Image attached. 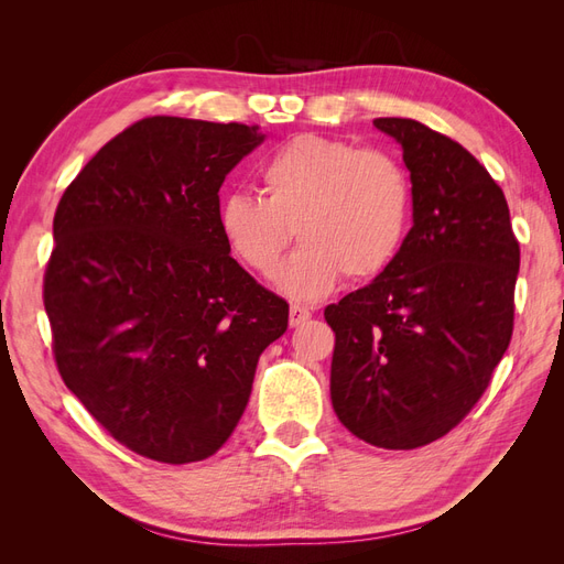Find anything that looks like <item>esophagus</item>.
Returning <instances> with one entry per match:
<instances>
[{
	"label": "esophagus",
	"mask_w": 564,
	"mask_h": 564,
	"mask_svg": "<svg viewBox=\"0 0 564 564\" xmlns=\"http://www.w3.org/2000/svg\"><path fill=\"white\" fill-rule=\"evenodd\" d=\"M308 317H311V311L305 308V305L294 303L292 308H289V324H292V327H299V324H303Z\"/></svg>",
	"instance_id": "esophagus-1"
}]
</instances>
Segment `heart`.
<instances>
[{"instance_id": "obj_1", "label": "heart", "mask_w": 564, "mask_h": 564, "mask_svg": "<svg viewBox=\"0 0 564 564\" xmlns=\"http://www.w3.org/2000/svg\"><path fill=\"white\" fill-rule=\"evenodd\" d=\"M261 193H230L216 224L228 251L259 275L275 270L284 247H301L275 272V286L294 301H319L340 275L367 282L402 249L412 185L404 166L381 150L303 133L261 164Z\"/></svg>"}]
</instances>
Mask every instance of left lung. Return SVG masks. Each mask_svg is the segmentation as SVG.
<instances>
[{
  "label": "left lung",
  "instance_id": "8db88e82",
  "mask_svg": "<svg viewBox=\"0 0 564 564\" xmlns=\"http://www.w3.org/2000/svg\"><path fill=\"white\" fill-rule=\"evenodd\" d=\"M373 127L402 150L412 218L400 253L324 308L332 404L373 447L416 449L480 400L513 334L520 245L503 191L470 152L416 119Z\"/></svg>",
  "mask_w": 564,
  "mask_h": 564
}]
</instances>
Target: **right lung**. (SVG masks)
I'll use <instances>...</instances> for the list:
<instances>
[{"instance_id": "1", "label": "right lung", "mask_w": 564, "mask_h": 564, "mask_svg": "<svg viewBox=\"0 0 564 564\" xmlns=\"http://www.w3.org/2000/svg\"><path fill=\"white\" fill-rule=\"evenodd\" d=\"M265 133L148 117L63 193L44 308L65 386L131 452L209 458L232 435L289 305L218 232V191Z\"/></svg>"}]
</instances>
